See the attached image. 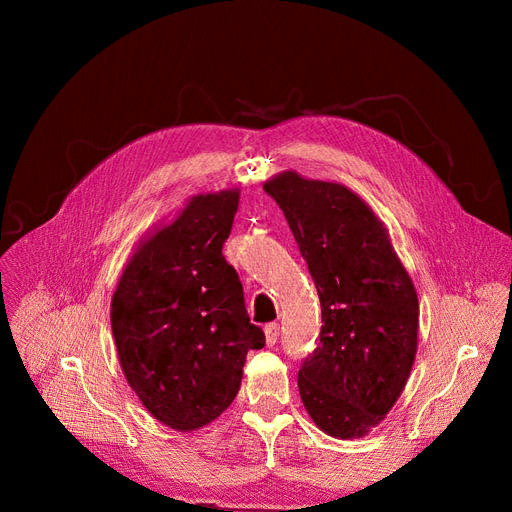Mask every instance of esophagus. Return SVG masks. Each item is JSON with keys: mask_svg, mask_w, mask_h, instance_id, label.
I'll list each match as a JSON object with an SVG mask.
<instances>
[{"mask_svg": "<svg viewBox=\"0 0 512 512\" xmlns=\"http://www.w3.org/2000/svg\"><path fill=\"white\" fill-rule=\"evenodd\" d=\"M263 332H265L267 346H274L278 342V338H280V326L278 324H267Z\"/></svg>", "mask_w": 512, "mask_h": 512, "instance_id": "esophagus-1", "label": "esophagus"}]
</instances>
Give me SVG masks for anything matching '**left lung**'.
<instances>
[{"instance_id": "left-lung-1", "label": "left lung", "mask_w": 512, "mask_h": 512, "mask_svg": "<svg viewBox=\"0 0 512 512\" xmlns=\"http://www.w3.org/2000/svg\"><path fill=\"white\" fill-rule=\"evenodd\" d=\"M299 242L321 305L319 346L299 369L321 432L367 436L396 405L419 342L415 284L386 224L351 188L284 170L263 182Z\"/></svg>"}]
</instances>
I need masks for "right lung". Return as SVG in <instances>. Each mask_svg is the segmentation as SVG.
<instances>
[{"label": "right lung", "instance_id": "add662e5", "mask_svg": "<svg viewBox=\"0 0 512 512\" xmlns=\"http://www.w3.org/2000/svg\"><path fill=\"white\" fill-rule=\"evenodd\" d=\"M240 188L199 193L134 245L112 294V334L128 386L176 432L218 419L249 351L265 346L222 247Z\"/></svg>", "mask_w": 512, "mask_h": 512}]
</instances>
